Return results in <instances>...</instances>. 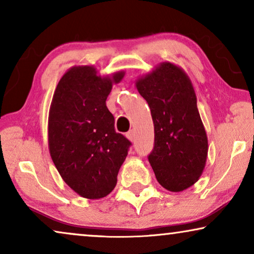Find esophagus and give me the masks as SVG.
I'll return each mask as SVG.
<instances>
[{
  "instance_id": "1",
  "label": "esophagus",
  "mask_w": 254,
  "mask_h": 254,
  "mask_svg": "<svg viewBox=\"0 0 254 254\" xmlns=\"http://www.w3.org/2000/svg\"><path fill=\"white\" fill-rule=\"evenodd\" d=\"M127 138L128 140H130V141H135V130L134 129H131V130H129L127 133Z\"/></svg>"
}]
</instances>
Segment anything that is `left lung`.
I'll use <instances>...</instances> for the list:
<instances>
[{
	"mask_svg": "<svg viewBox=\"0 0 254 254\" xmlns=\"http://www.w3.org/2000/svg\"><path fill=\"white\" fill-rule=\"evenodd\" d=\"M147 100L155 127L149 163L156 179L171 192L194 185L207 162L208 137L192 81L183 68L165 61L135 81Z\"/></svg>",
	"mask_w": 254,
	"mask_h": 254,
	"instance_id": "left-lung-1",
	"label": "left lung"
}]
</instances>
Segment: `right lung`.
Returning <instances> with one entry per match:
<instances>
[{
	"label": "right lung",
	"instance_id": "right-lung-1",
	"mask_svg": "<svg viewBox=\"0 0 254 254\" xmlns=\"http://www.w3.org/2000/svg\"><path fill=\"white\" fill-rule=\"evenodd\" d=\"M125 71L100 76L93 65H74L59 81L48 114V149L70 189L85 199L114 190L130 142L114 129L106 106Z\"/></svg>",
	"mask_w": 254,
	"mask_h": 254
}]
</instances>
